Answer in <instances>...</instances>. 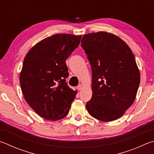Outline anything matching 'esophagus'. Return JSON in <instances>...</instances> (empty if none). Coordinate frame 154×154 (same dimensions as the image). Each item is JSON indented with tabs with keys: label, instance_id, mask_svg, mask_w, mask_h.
<instances>
[{
	"label": "esophagus",
	"instance_id": "1",
	"mask_svg": "<svg viewBox=\"0 0 154 154\" xmlns=\"http://www.w3.org/2000/svg\"><path fill=\"white\" fill-rule=\"evenodd\" d=\"M82 88H83V87H82V85H79L77 86V89H78V90H79V91L82 90Z\"/></svg>",
	"mask_w": 154,
	"mask_h": 154
}]
</instances>
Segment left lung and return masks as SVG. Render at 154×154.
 Segmentation results:
<instances>
[{
  "label": "left lung",
  "instance_id": "8db88e82",
  "mask_svg": "<svg viewBox=\"0 0 154 154\" xmlns=\"http://www.w3.org/2000/svg\"><path fill=\"white\" fill-rule=\"evenodd\" d=\"M81 43L92 71V97L87 110L99 121H115L136 98L140 72L135 56L121 38L109 32L85 34Z\"/></svg>",
  "mask_w": 154,
  "mask_h": 154
}]
</instances>
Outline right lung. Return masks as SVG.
I'll list each match as a JSON object with an SVG mask.
<instances>
[{
    "mask_svg": "<svg viewBox=\"0 0 154 154\" xmlns=\"http://www.w3.org/2000/svg\"><path fill=\"white\" fill-rule=\"evenodd\" d=\"M82 35L57 33L35 44L24 58L19 75L25 99L39 116L58 121L67 115L77 90L67 85L66 60Z\"/></svg>",
    "mask_w": 154,
    "mask_h": 154,
    "instance_id": "add662e5",
    "label": "right lung"
}]
</instances>
